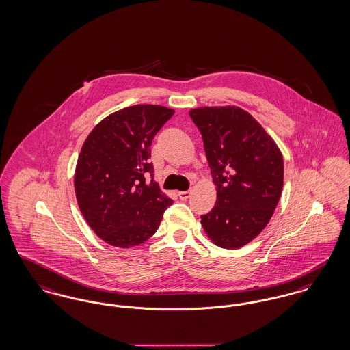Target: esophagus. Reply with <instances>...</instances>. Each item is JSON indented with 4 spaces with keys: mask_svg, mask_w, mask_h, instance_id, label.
<instances>
[{
    "mask_svg": "<svg viewBox=\"0 0 350 350\" xmlns=\"http://www.w3.org/2000/svg\"><path fill=\"white\" fill-rule=\"evenodd\" d=\"M178 195L182 200H187L191 196V191H182V192H178Z\"/></svg>",
    "mask_w": 350,
    "mask_h": 350,
    "instance_id": "obj_1",
    "label": "esophagus"
}]
</instances>
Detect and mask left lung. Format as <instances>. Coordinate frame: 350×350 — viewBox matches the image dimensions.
Segmentation results:
<instances>
[{
	"mask_svg": "<svg viewBox=\"0 0 350 350\" xmlns=\"http://www.w3.org/2000/svg\"><path fill=\"white\" fill-rule=\"evenodd\" d=\"M189 117L200 130L217 200L202 216L217 246L239 249L269 224L283 188V158L271 137L237 107L198 108Z\"/></svg>",
	"mask_w": 350,
	"mask_h": 350,
	"instance_id": "1",
	"label": "left lung"
}]
</instances>
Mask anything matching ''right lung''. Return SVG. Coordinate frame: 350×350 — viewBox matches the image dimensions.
<instances>
[{"label": "right lung", "instance_id": "1", "mask_svg": "<svg viewBox=\"0 0 350 350\" xmlns=\"http://www.w3.org/2000/svg\"><path fill=\"white\" fill-rule=\"evenodd\" d=\"M159 105H133L104 118L87 137L75 172L79 208L93 232L131 247L159 228L172 200L154 180L151 142L172 117Z\"/></svg>", "mask_w": 350, "mask_h": 350}]
</instances>
